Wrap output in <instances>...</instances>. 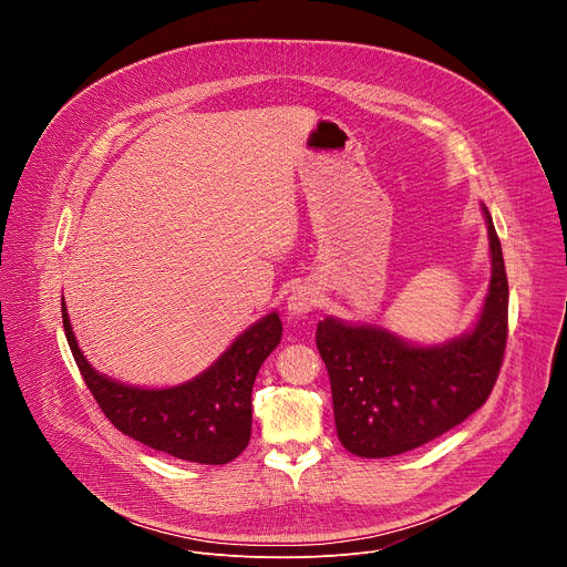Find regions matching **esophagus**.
Returning <instances> with one entry per match:
<instances>
[{
    "mask_svg": "<svg viewBox=\"0 0 567 567\" xmlns=\"http://www.w3.org/2000/svg\"><path fill=\"white\" fill-rule=\"evenodd\" d=\"M318 305V296L311 287H298L291 296H289V302H287V309L291 316L296 318H302L307 316L313 307Z\"/></svg>",
    "mask_w": 567,
    "mask_h": 567,
    "instance_id": "34e87169",
    "label": "esophagus"
}]
</instances>
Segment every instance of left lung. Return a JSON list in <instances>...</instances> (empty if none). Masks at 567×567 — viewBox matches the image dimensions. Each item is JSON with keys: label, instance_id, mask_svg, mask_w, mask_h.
<instances>
[{"label": "left lung", "instance_id": "1", "mask_svg": "<svg viewBox=\"0 0 567 567\" xmlns=\"http://www.w3.org/2000/svg\"><path fill=\"white\" fill-rule=\"evenodd\" d=\"M492 282L475 328L444 346H411L381 328L318 322L341 444L359 457L413 451L473 415L489 399L507 346L509 285L489 210Z\"/></svg>", "mask_w": 567, "mask_h": 567}]
</instances>
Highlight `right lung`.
I'll use <instances>...</instances> for the list:
<instances>
[{"label": "right lung", "instance_id": "add662e5", "mask_svg": "<svg viewBox=\"0 0 567 567\" xmlns=\"http://www.w3.org/2000/svg\"><path fill=\"white\" fill-rule=\"evenodd\" d=\"M62 326L80 374L103 415L123 435L199 464H226L247 449L254 381L282 337V322L276 311L239 334L206 372L164 390L123 385L99 374L75 343L64 298Z\"/></svg>", "mask_w": 567, "mask_h": 567}]
</instances>
